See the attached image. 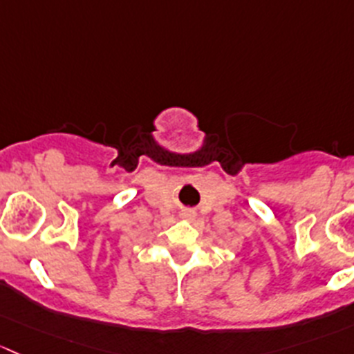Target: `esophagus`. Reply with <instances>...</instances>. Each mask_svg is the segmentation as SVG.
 <instances>
[{"mask_svg": "<svg viewBox=\"0 0 354 354\" xmlns=\"http://www.w3.org/2000/svg\"><path fill=\"white\" fill-rule=\"evenodd\" d=\"M182 216H184V218H194V213H192V211H189V209H185L184 213H182Z\"/></svg>", "mask_w": 354, "mask_h": 354, "instance_id": "1", "label": "esophagus"}]
</instances>
